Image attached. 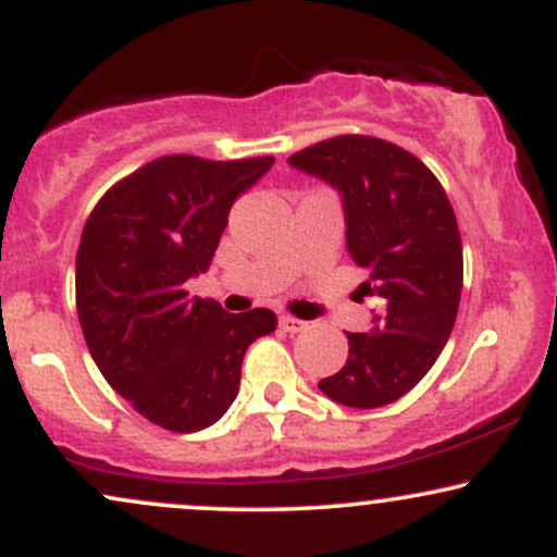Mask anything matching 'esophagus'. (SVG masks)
I'll use <instances>...</instances> for the list:
<instances>
[{"mask_svg":"<svg viewBox=\"0 0 557 557\" xmlns=\"http://www.w3.org/2000/svg\"><path fill=\"white\" fill-rule=\"evenodd\" d=\"M280 327H283L285 332H290V335H298V332H304L306 327H309V324H306L304 319L283 314V317H280Z\"/></svg>","mask_w":557,"mask_h":557,"instance_id":"obj_1","label":"esophagus"}]
</instances>
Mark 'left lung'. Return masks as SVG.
<instances>
[{"label": "left lung", "mask_w": 557, "mask_h": 557, "mask_svg": "<svg viewBox=\"0 0 557 557\" xmlns=\"http://www.w3.org/2000/svg\"><path fill=\"white\" fill-rule=\"evenodd\" d=\"M341 194L345 248L382 300L369 332H348V361L319 382L348 408H380L419 385L443 354L463 285V248L443 185L424 162L372 136H337L287 159Z\"/></svg>", "instance_id": "left-lung-1"}]
</instances>
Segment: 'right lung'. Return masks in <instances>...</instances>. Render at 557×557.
<instances>
[{
  "label": "right lung",
  "mask_w": 557,
  "mask_h": 557,
  "mask_svg": "<svg viewBox=\"0 0 557 557\" xmlns=\"http://www.w3.org/2000/svg\"><path fill=\"white\" fill-rule=\"evenodd\" d=\"M272 164L154 159L112 185L83 227L75 304L91 359L140 417L170 432L222 419L246 348L277 327L270 309L227 314L185 293L212 264L235 198Z\"/></svg>",
  "instance_id": "obj_1"
}]
</instances>
